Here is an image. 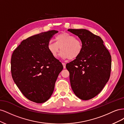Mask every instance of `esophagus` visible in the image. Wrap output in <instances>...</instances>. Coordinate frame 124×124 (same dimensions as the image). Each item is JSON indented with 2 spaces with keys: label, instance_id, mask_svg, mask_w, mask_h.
<instances>
[{
  "label": "esophagus",
  "instance_id": "34e87169",
  "mask_svg": "<svg viewBox=\"0 0 124 124\" xmlns=\"http://www.w3.org/2000/svg\"><path fill=\"white\" fill-rule=\"evenodd\" d=\"M62 63V65L63 67V68L65 69L66 68V63Z\"/></svg>",
  "mask_w": 124,
  "mask_h": 124
}]
</instances>
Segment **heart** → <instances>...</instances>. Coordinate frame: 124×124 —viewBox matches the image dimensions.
Masks as SVG:
<instances>
[{"label":"heart","instance_id":"obj_1","mask_svg":"<svg viewBox=\"0 0 124 124\" xmlns=\"http://www.w3.org/2000/svg\"><path fill=\"white\" fill-rule=\"evenodd\" d=\"M55 42L50 41L47 49L54 57H57L61 47V56L63 59L73 60L77 58L83 51V44L74 36L63 32L56 36Z\"/></svg>","mask_w":124,"mask_h":124}]
</instances>
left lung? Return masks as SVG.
Here are the masks:
<instances>
[{"label": "left lung", "instance_id": "left-lung-1", "mask_svg": "<svg viewBox=\"0 0 124 124\" xmlns=\"http://www.w3.org/2000/svg\"><path fill=\"white\" fill-rule=\"evenodd\" d=\"M68 31L77 36L83 44L80 55L66 66L71 88L78 98L89 100L99 94L109 80L111 56L98 36L84 29Z\"/></svg>", "mask_w": 124, "mask_h": 124}]
</instances>
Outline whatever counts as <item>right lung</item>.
<instances>
[{
  "instance_id": "add662e5",
  "label": "right lung",
  "mask_w": 124,
  "mask_h": 124,
  "mask_svg": "<svg viewBox=\"0 0 124 124\" xmlns=\"http://www.w3.org/2000/svg\"><path fill=\"white\" fill-rule=\"evenodd\" d=\"M57 32L50 31L23 40L11 57L14 82L26 98L36 103H43L50 98L63 69L62 63L47 49L48 43Z\"/></svg>"
}]
</instances>
